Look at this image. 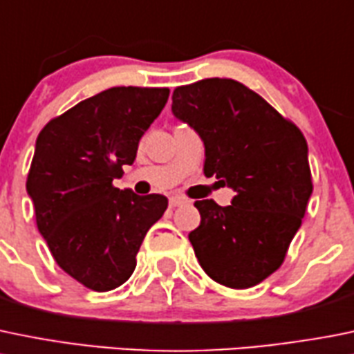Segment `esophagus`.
<instances>
[{
	"mask_svg": "<svg viewBox=\"0 0 354 354\" xmlns=\"http://www.w3.org/2000/svg\"><path fill=\"white\" fill-rule=\"evenodd\" d=\"M185 204V198L181 197H171L169 198V207H178V205Z\"/></svg>",
	"mask_w": 354,
	"mask_h": 354,
	"instance_id": "obj_1",
	"label": "esophagus"
}]
</instances>
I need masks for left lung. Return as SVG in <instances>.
I'll return each mask as SVG.
<instances>
[{"instance_id": "8db88e82", "label": "left lung", "mask_w": 354, "mask_h": 354, "mask_svg": "<svg viewBox=\"0 0 354 354\" xmlns=\"http://www.w3.org/2000/svg\"><path fill=\"white\" fill-rule=\"evenodd\" d=\"M173 114L201 135L204 174L235 190L232 205L197 201L195 256L214 282L249 289L282 266L313 192L301 129L256 91L226 77L178 86Z\"/></svg>"}]
</instances>
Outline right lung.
<instances>
[{
  "label": "right lung",
  "mask_w": 354,
  "mask_h": 354,
  "mask_svg": "<svg viewBox=\"0 0 354 354\" xmlns=\"http://www.w3.org/2000/svg\"><path fill=\"white\" fill-rule=\"evenodd\" d=\"M167 88L118 86L51 119L27 174L36 225L57 264L97 292L122 286L167 198L114 187L140 138L166 105Z\"/></svg>",
  "instance_id": "obj_1"
}]
</instances>
